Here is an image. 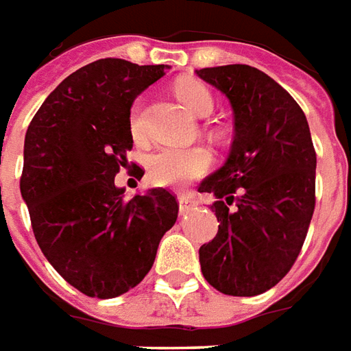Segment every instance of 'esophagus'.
Returning a JSON list of instances; mask_svg holds the SVG:
<instances>
[{"label":"esophagus","instance_id":"34e87169","mask_svg":"<svg viewBox=\"0 0 351 351\" xmlns=\"http://www.w3.org/2000/svg\"><path fill=\"white\" fill-rule=\"evenodd\" d=\"M178 202H180V213H187L195 208V200L187 195H180L178 196Z\"/></svg>","mask_w":351,"mask_h":351}]
</instances>
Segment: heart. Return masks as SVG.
Masks as SVG:
<instances>
[{"mask_svg": "<svg viewBox=\"0 0 351 351\" xmlns=\"http://www.w3.org/2000/svg\"><path fill=\"white\" fill-rule=\"evenodd\" d=\"M176 94L195 117H208L213 111V96L198 81H181L176 86ZM130 130L134 138L143 136L140 108L132 111ZM210 166L211 155L204 147H160L149 156L147 173L151 183L158 187H183L202 178Z\"/></svg>", "mask_w": 351, "mask_h": 351, "instance_id": "1", "label": "heart"}]
</instances>
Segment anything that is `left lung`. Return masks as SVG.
<instances>
[{
    "instance_id": "1",
    "label": "left lung",
    "mask_w": 351,
    "mask_h": 351,
    "mask_svg": "<svg viewBox=\"0 0 351 351\" xmlns=\"http://www.w3.org/2000/svg\"><path fill=\"white\" fill-rule=\"evenodd\" d=\"M234 113L227 162L200 183L219 230L200 247L204 278L232 297H255L282 280L306 238L315 208V151L297 101L245 64L196 71Z\"/></svg>"
}]
</instances>
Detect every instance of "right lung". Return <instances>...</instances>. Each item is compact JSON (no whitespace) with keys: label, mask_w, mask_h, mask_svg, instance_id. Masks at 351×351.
I'll use <instances>...</instances> for the list:
<instances>
[{"label":"right lung","mask_w":351,"mask_h":351,"mask_svg":"<svg viewBox=\"0 0 351 351\" xmlns=\"http://www.w3.org/2000/svg\"><path fill=\"white\" fill-rule=\"evenodd\" d=\"M168 66L101 58L66 77L26 132L21 193L47 261L88 297L113 299L147 276L178 219L170 191L124 200L115 176L128 166L130 108ZM141 178L143 170L134 168Z\"/></svg>","instance_id":"obj_1"}]
</instances>
